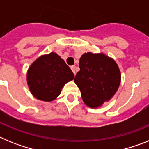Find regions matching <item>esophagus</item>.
<instances>
[{"label": "esophagus", "instance_id": "obj_1", "mask_svg": "<svg viewBox=\"0 0 149 149\" xmlns=\"http://www.w3.org/2000/svg\"><path fill=\"white\" fill-rule=\"evenodd\" d=\"M71 69L72 70V72H73L74 74L75 75V74H76V70H75V66L74 65H72V66H71Z\"/></svg>", "mask_w": 149, "mask_h": 149}]
</instances>
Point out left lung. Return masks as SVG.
<instances>
[{"mask_svg": "<svg viewBox=\"0 0 149 149\" xmlns=\"http://www.w3.org/2000/svg\"><path fill=\"white\" fill-rule=\"evenodd\" d=\"M79 67L74 82L87 106L95 108L113 96L120 84L121 74L113 59L103 54L88 52L81 57Z\"/></svg>", "mask_w": 149, "mask_h": 149, "instance_id": "obj_1", "label": "left lung"}]
</instances>
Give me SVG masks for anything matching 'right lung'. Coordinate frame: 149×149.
Instances as JSON below:
<instances>
[{
  "label": "right lung",
  "mask_w": 149,
  "mask_h": 149,
  "mask_svg": "<svg viewBox=\"0 0 149 149\" xmlns=\"http://www.w3.org/2000/svg\"><path fill=\"white\" fill-rule=\"evenodd\" d=\"M74 73L59 55L51 53L41 56L29 68V88L37 99L51 101L60 94L65 83L74 79Z\"/></svg>",
  "instance_id": "obj_1"
}]
</instances>
